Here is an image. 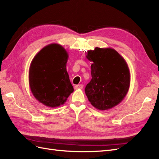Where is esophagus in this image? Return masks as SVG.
I'll list each match as a JSON object with an SVG mask.
<instances>
[{
	"label": "esophagus",
	"mask_w": 159,
	"mask_h": 159,
	"mask_svg": "<svg viewBox=\"0 0 159 159\" xmlns=\"http://www.w3.org/2000/svg\"><path fill=\"white\" fill-rule=\"evenodd\" d=\"M83 87V84H77V85L75 86V89H82Z\"/></svg>",
	"instance_id": "34e87169"
}]
</instances>
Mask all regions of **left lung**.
Wrapping results in <instances>:
<instances>
[{
  "label": "left lung",
  "mask_w": 159,
  "mask_h": 159,
  "mask_svg": "<svg viewBox=\"0 0 159 159\" xmlns=\"http://www.w3.org/2000/svg\"><path fill=\"white\" fill-rule=\"evenodd\" d=\"M86 53L92 62V79L84 89L89 101L99 110L112 108L123 101L129 88L127 62L112 48L95 47Z\"/></svg>",
  "instance_id": "left-lung-1"
}]
</instances>
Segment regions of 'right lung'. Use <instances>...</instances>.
Instances as JSON below:
<instances>
[{
	"mask_svg": "<svg viewBox=\"0 0 159 159\" xmlns=\"http://www.w3.org/2000/svg\"><path fill=\"white\" fill-rule=\"evenodd\" d=\"M67 51L61 45L52 43L36 54L29 68V84L32 95L46 106L63 105L74 91L66 70Z\"/></svg>",
	"mask_w": 159,
	"mask_h": 159,
	"instance_id": "add662e5",
	"label": "right lung"
}]
</instances>
